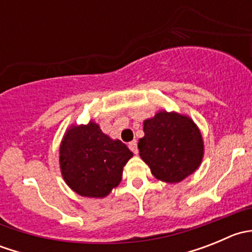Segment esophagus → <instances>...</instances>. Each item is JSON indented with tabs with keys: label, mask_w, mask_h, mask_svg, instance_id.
Returning <instances> with one entry per match:
<instances>
[{
	"label": "esophagus",
	"mask_w": 252,
	"mask_h": 252,
	"mask_svg": "<svg viewBox=\"0 0 252 252\" xmlns=\"http://www.w3.org/2000/svg\"><path fill=\"white\" fill-rule=\"evenodd\" d=\"M129 149H130L131 151H133L135 155L138 154V152H139V150H138V141L133 140V141L129 142Z\"/></svg>",
	"instance_id": "34e87169"
}]
</instances>
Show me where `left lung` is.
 <instances>
[{"label":"left lung","mask_w":252,"mask_h":252,"mask_svg":"<svg viewBox=\"0 0 252 252\" xmlns=\"http://www.w3.org/2000/svg\"><path fill=\"white\" fill-rule=\"evenodd\" d=\"M144 133L139 139V154L158 180L179 183L201 164L204 139L190 117L159 111L144 121Z\"/></svg>","instance_id":"left-lung-1"}]
</instances>
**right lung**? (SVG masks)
Returning a JSON list of instances; mask_svg holds the SVG:
<instances>
[{
    "instance_id": "right-lung-1",
    "label": "right lung",
    "mask_w": 252,
    "mask_h": 252,
    "mask_svg": "<svg viewBox=\"0 0 252 252\" xmlns=\"http://www.w3.org/2000/svg\"><path fill=\"white\" fill-rule=\"evenodd\" d=\"M131 157L126 144L103 134L94 121L73 124L61 141V173L77 194L102 199L118 187L123 167Z\"/></svg>"
}]
</instances>
